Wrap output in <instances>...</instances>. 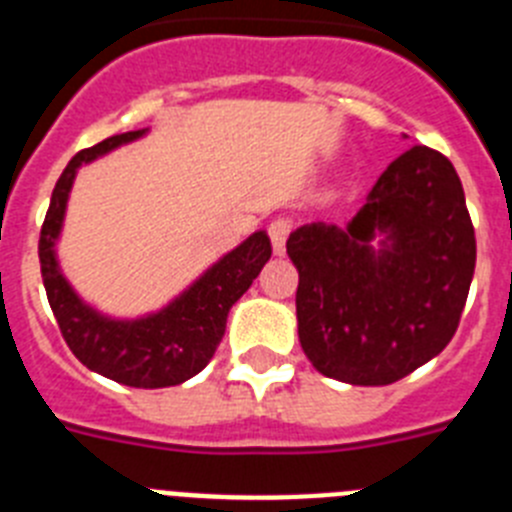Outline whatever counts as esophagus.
Returning <instances> with one entry per match:
<instances>
[{
	"label": "esophagus",
	"instance_id": "obj_1",
	"mask_svg": "<svg viewBox=\"0 0 512 512\" xmlns=\"http://www.w3.org/2000/svg\"><path fill=\"white\" fill-rule=\"evenodd\" d=\"M289 233H292V220H287V217H277V220H271L269 238H271V246H274V253H277V256H284V251H287Z\"/></svg>",
	"mask_w": 512,
	"mask_h": 512
}]
</instances>
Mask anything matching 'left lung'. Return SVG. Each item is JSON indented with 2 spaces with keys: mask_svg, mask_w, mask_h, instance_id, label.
Listing matches in <instances>:
<instances>
[{
  "mask_svg": "<svg viewBox=\"0 0 512 512\" xmlns=\"http://www.w3.org/2000/svg\"><path fill=\"white\" fill-rule=\"evenodd\" d=\"M287 253L300 274L297 333L307 359L330 379L379 387L449 346L477 241L449 158L413 146L384 169L346 228L302 225Z\"/></svg>",
  "mask_w": 512,
  "mask_h": 512,
  "instance_id": "left-lung-1",
  "label": "left lung"
}]
</instances>
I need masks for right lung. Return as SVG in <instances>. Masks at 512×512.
Here are the masks:
<instances>
[{
    "instance_id": "add662e5",
    "label": "right lung",
    "mask_w": 512,
    "mask_h": 512,
    "mask_svg": "<svg viewBox=\"0 0 512 512\" xmlns=\"http://www.w3.org/2000/svg\"><path fill=\"white\" fill-rule=\"evenodd\" d=\"M143 133L146 130L112 135L71 158L53 189L51 207L45 212L38 256L45 295L51 302L63 341L69 343L76 359L107 379L128 387L156 390L187 382L210 364L215 348L225 336L230 307L241 300L243 292L269 261L271 241L264 230L248 235L241 246L225 253L182 295L143 318L117 320L89 307L66 282L56 256V241L63 228L71 184L81 164H92L94 158L125 146Z\"/></svg>"
}]
</instances>
